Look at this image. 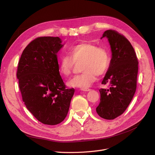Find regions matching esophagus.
<instances>
[{
	"label": "esophagus",
	"instance_id": "1",
	"mask_svg": "<svg viewBox=\"0 0 155 155\" xmlns=\"http://www.w3.org/2000/svg\"><path fill=\"white\" fill-rule=\"evenodd\" d=\"M81 91H86V92H88V91H90L91 89L90 88H81L80 89Z\"/></svg>",
	"mask_w": 155,
	"mask_h": 155
}]
</instances>
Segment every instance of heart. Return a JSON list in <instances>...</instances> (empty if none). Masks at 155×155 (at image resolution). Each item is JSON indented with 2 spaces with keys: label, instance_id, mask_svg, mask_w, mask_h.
Masks as SVG:
<instances>
[{
  "label": "heart",
  "instance_id": "obj_1",
  "mask_svg": "<svg viewBox=\"0 0 155 155\" xmlns=\"http://www.w3.org/2000/svg\"><path fill=\"white\" fill-rule=\"evenodd\" d=\"M68 55L61 57L59 62V73L64 77L72 74L76 64H80L83 71L74 76L67 83L70 87L87 88L95 81L96 75L105 74L109 68L111 56L110 51L105 47L91 43H82L68 50Z\"/></svg>",
  "mask_w": 155,
  "mask_h": 155
}]
</instances>
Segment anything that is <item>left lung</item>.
Returning <instances> with one entry per match:
<instances>
[{"instance_id":"1","label":"left lung","mask_w":155,"mask_h":155,"mask_svg":"<svg viewBox=\"0 0 155 155\" xmlns=\"http://www.w3.org/2000/svg\"><path fill=\"white\" fill-rule=\"evenodd\" d=\"M109 40L112 51L110 67L101 83L97 114L106 120H114L122 114L130 104L137 89L138 60L135 51L126 37L117 31L108 30L103 37Z\"/></svg>"}]
</instances>
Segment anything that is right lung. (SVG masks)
I'll return each instance as SVG.
<instances>
[{"label": "right lung", "instance_id": "obj_1", "mask_svg": "<svg viewBox=\"0 0 155 155\" xmlns=\"http://www.w3.org/2000/svg\"><path fill=\"white\" fill-rule=\"evenodd\" d=\"M58 37H39L23 50L17 78L23 102L42 124L57 125L68 114L74 88L60 76L57 54L63 46Z\"/></svg>", "mask_w": 155, "mask_h": 155}]
</instances>
